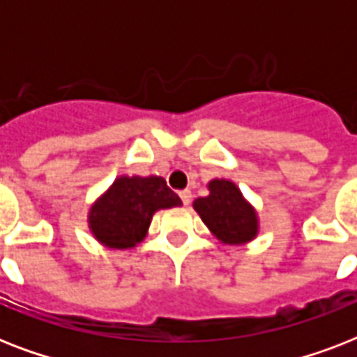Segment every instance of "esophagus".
Instances as JSON below:
<instances>
[{
	"label": "esophagus",
	"mask_w": 357,
	"mask_h": 357,
	"mask_svg": "<svg viewBox=\"0 0 357 357\" xmlns=\"http://www.w3.org/2000/svg\"><path fill=\"white\" fill-rule=\"evenodd\" d=\"M179 198H181V202H183L185 206H189L190 200H192V195H190V190H181V192H179Z\"/></svg>",
	"instance_id": "obj_1"
}]
</instances>
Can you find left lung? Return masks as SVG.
Returning <instances> with one entry per match:
<instances>
[{"label": "left lung", "instance_id": "1", "mask_svg": "<svg viewBox=\"0 0 357 357\" xmlns=\"http://www.w3.org/2000/svg\"><path fill=\"white\" fill-rule=\"evenodd\" d=\"M209 195L195 200L192 207L202 222L224 244H244L259 231V218L254 206L229 179H211Z\"/></svg>", "mask_w": 357, "mask_h": 357}]
</instances>
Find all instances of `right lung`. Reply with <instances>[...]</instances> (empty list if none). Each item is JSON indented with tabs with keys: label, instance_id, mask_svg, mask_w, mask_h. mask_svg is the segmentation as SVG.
Wrapping results in <instances>:
<instances>
[{
	"label": "right lung",
	"instance_id": "right-lung-1",
	"mask_svg": "<svg viewBox=\"0 0 357 357\" xmlns=\"http://www.w3.org/2000/svg\"><path fill=\"white\" fill-rule=\"evenodd\" d=\"M179 206V196L159 176H119L92 204L89 228L107 248H133L148 234L153 213Z\"/></svg>",
	"mask_w": 357,
	"mask_h": 357
}]
</instances>
